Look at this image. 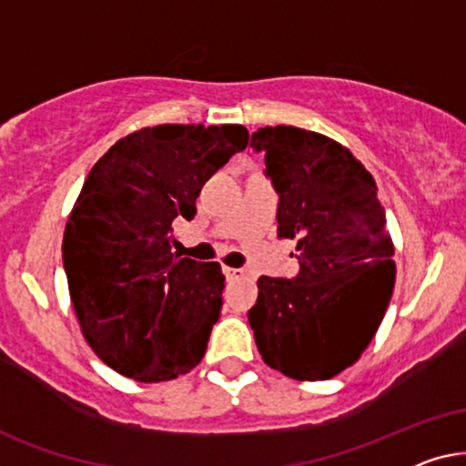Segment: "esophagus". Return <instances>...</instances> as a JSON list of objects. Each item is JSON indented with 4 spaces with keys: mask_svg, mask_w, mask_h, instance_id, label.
I'll use <instances>...</instances> for the list:
<instances>
[{
    "mask_svg": "<svg viewBox=\"0 0 466 466\" xmlns=\"http://www.w3.org/2000/svg\"><path fill=\"white\" fill-rule=\"evenodd\" d=\"M247 272L243 268H226V277L228 279H243Z\"/></svg>",
    "mask_w": 466,
    "mask_h": 466,
    "instance_id": "34e87169",
    "label": "esophagus"
}]
</instances>
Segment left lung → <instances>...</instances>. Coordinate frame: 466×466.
I'll list each match as a JSON object with an SVG mask.
<instances>
[{
  "instance_id": "1",
  "label": "left lung",
  "mask_w": 466,
  "mask_h": 466,
  "mask_svg": "<svg viewBox=\"0 0 466 466\" xmlns=\"http://www.w3.org/2000/svg\"><path fill=\"white\" fill-rule=\"evenodd\" d=\"M279 191V237L300 272L259 277L249 324L264 362L298 381L330 380L362 356L390 305L394 243L370 172L340 142L291 126L259 127Z\"/></svg>"
}]
</instances>
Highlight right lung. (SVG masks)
I'll list each match as a JSON object with an SVG mask.
<instances>
[{
	"label": "right lung",
	"mask_w": 466,
	"mask_h": 466,
	"mask_svg": "<svg viewBox=\"0 0 466 466\" xmlns=\"http://www.w3.org/2000/svg\"><path fill=\"white\" fill-rule=\"evenodd\" d=\"M247 142L243 126L164 123L116 140L86 175L61 253L83 337L116 373L159 383L200 364L226 277L172 253L170 229Z\"/></svg>",
	"instance_id": "add662e5"
}]
</instances>
